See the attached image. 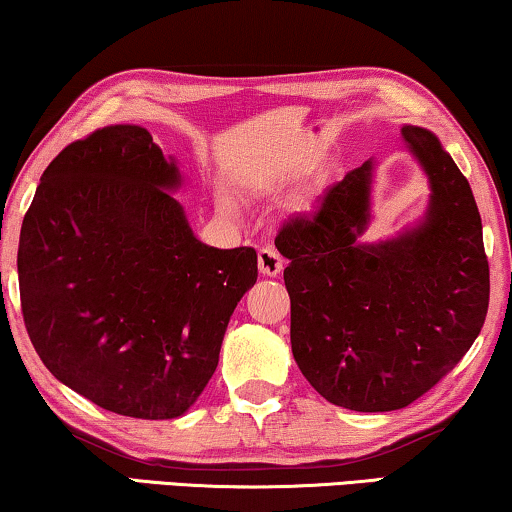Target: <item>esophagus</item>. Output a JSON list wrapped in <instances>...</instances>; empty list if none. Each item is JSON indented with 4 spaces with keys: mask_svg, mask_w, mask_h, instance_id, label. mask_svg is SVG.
I'll use <instances>...</instances> for the list:
<instances>
[{
    "mask_svg": "<svg viewBox=\"0 0 512 512\" xmlns=\"http://www.w3.org/2000/svg\"><path fill=\"white\" fill-rule=\"evenodd\" d=\"M258 270H261V275L265 277H277L279 272L284 270V261L282 256L277 254V249L263 247L258 251Z\"/></svg>",
    "mask_w": 512,
    "mask_h": 512,
    "instance_id": "34e87169",
    "label": "esophagus"
}]
</instances>
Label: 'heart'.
<instances>
[{"instance_id":"1","label":"heart","mask_w":512,"mask_h":512,"mask_svg":"<svg viewBox=\"0 0 512 512\" xmlns=\"http://www.w3.org/2000/svg\"><path fill=\"white\" fill-rule=\"evenodd\" d=\"M221 207H223V212H233V202H230L228 198H221Z\"/></svg>"}]
</instances>
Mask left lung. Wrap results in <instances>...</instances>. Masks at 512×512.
<instances>
[{
  "mask_svg": "<svg viewBox=\"0 0 512 512\" xmlns=\"http://www.w3.org/2000/svg\"><path fill=\"white\" fill-rule=\"evenodd\" d=\"M424 167V221L363 244L373 160L328 186L312 214L275 237L289 258L291 349L326 401L356 412L401 410L457 366L485 324L489 263L473 191L433 132L403 125Z\"/></svg>",
  "mask_w": 512,
  "mask_h": 512,
  "instance_id": "left-lung-1",
  "label": "left lung"
}]
</instances>
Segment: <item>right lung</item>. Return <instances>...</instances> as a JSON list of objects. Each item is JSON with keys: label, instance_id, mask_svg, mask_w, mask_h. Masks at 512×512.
<instances>
[{"label": "right lung", "instance_id": "obj_1", "mask_svg": "<svg viewBox=\"0 0 512 512\" xmlns=\"http://www.w3.org/2000/svg\"><path fill=\"white\" fill-rule=\"evenodd\" d=\"M179 186L149 130L109 125L53 158L20 228V305L39 359L116 415H184L258 277L251 247L193 235L167 193Z\"/></svg>", "mask_w": 512, "mask_h": 512}]
</instances>
